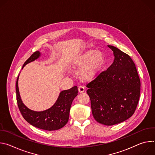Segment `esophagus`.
Segmentation results:
<instances>
[{"mask_svg": "<svg viewBox=\"0 0 155 155\" xmlns=\"http://www.w3.org/2000/svg\"><path fill=\"white\" fill-rule=\"evenodd\" d=\"M84 91V87L83 86H79L78 87V92L80 93H82Z\"/></svg>", "mask_w": 155, "mask_h": 155, "instance_id": "1", "label": "esophagus"}]
</instances>
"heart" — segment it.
Here are the masks:
<instances>
[{
	"label": "heart",
	"mask_w": 155,
	"mask_h": 155,
	"mask_svg": "<svg viewBox=\"0 0 155 155\" xmlns=\"http://www.w3.org/2000/svg\"><path fill=\"white\" fill-rule=\"evenodd\" d=\"M105 63V56L100 50H90L79 56L74 62L75 68L81 69L78 75L84 81L94 80Z\"/></svg>",
	"instance_id": "b5f03b06"
}]
</instances>
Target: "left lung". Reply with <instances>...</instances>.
<instances>
[{"instance_id": "8db88e82", "label": "left lung", "mask_w": 155, "mask_h": 155, "mask_svg": "<svg viewBox=\"0 0 155 155\" xmlns=\"http://www.w3.org/2000/svg\"><path fill=\"white\" fill-rule=\"evenodd\" d=\"M107 47L114 53V62L86 86L94 119L112 126L134 114L139 100L140 81L130 57L117 47Z\"/></svg>"}]
</instances>
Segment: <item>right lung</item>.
I'll list each match as a JSON object with an SVG mask.
<instances>
[{
	"label": "right lung",
	"instance_id": "right-lung-1",
	"mask_svg": "<svg viewBox=\"0 0 155 155\" xmlns=\"http://www.w3.org/2000/svg\"><path fill=\"white\" fill-rule=\"evenodd\" d=\"M41 54L39 51L33 53L25 62L22 69L26 64L39 58ZM19 75L16 83V100L19 109L25 120L33 126L50 131L58 130L67 124L72 103L78 95L77 86L61 91L53 106L43 111L37 112L28 108L22 101L18 87Z\"/></svg>",
	"mask_w": 155,
	"mask_h": 155
}]
</instances>
